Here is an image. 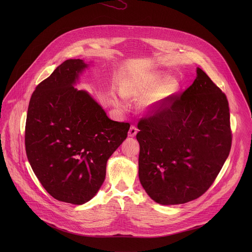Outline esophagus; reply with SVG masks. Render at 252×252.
<instances>
[{"label":"esophagus","mask_w":252,"mask_h":252,"mask_svg":"<svg viewBox=\"0 0 252 252\" xmlns=\"http://www.w3.org/2000/svg\"><path fill=\"white\" fill-rule=\"evenodd\" d=\"M137 133H138V129H137V127H135V126H133V125H132V126L130 127V130H129V133H128L129 137H135Z\"/></svg>","instance_id":"1"}]
</instances>
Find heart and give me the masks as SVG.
Returning a JSON list of instances; mask_svg holds the SVG:
<instances>
[{
    "label": "heart",
    "mask_w": 252,
    "mask_h": 252,
    "mask_svg": "<svg viewBox=\"0 0 252 252\" xmlns=\"http://www.w3.org/2000/svg\"><path fill=\"white\" fill-rule=\"evenodd\" d=\"M174 90L171 82H165L158 74L141 73L131 76L123 86V94L126 97L137 99H148L146 108L149 111H156L161 108L165 99Z\"/></svg>",
    "instance_id": "heart-1"
}]
</instances>
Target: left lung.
Returning a JSON list of instances; mask_svg holds the SVG:
<instances>
[{"mask_svg":"<svg viewBox=\"0 0 252 252\" xmlns=\"http://www.w3.org/2000/svg\"><path fill=\"white\" fill-rule=\"evenodd\" d=\"M139 178L161 205L202 196L214 183L232 144L226 95L202 69L182 94L174 95L138 123Z\"/></svg>","mask_w":252,"mask_h":252,"instance_id":"left-lung-1","label":"left lung"}]
</instances>
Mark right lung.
Returning a JSON list of instances; mask_svg holds the SVG:
<instances>
[{
    "label": "right lung",
    "instance_id": "obj_1",
    "mask_svg": "<svg viewBox=\"0 0 252 252\" xmlns=\"http://www.w3.org/2000/svg\"><path fill=\"white\" fill-rule=\"evenodd\" d=\"M87 65L69 59L33 92L25 126L29 163L56 200L82 205L106 178L108 158L127 138L130 124L109 119L86 92L73 84Z\"/></svg>",
    "mask_w": 252,
    "mask_h": 252
}]
</instances>
